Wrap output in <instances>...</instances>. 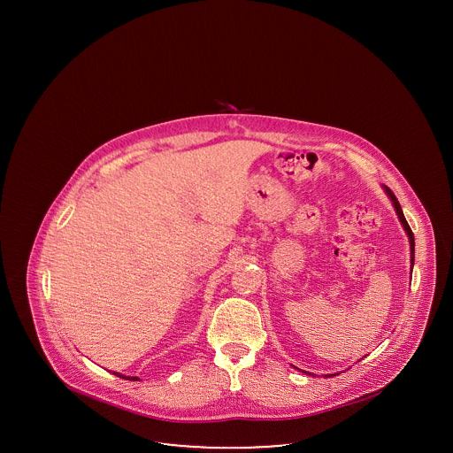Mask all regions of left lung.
I'll use <instances>...</instances> for the list:
<instances>
[{"label":"left lung","mask_w":453,"mask_h":453,"mask_svg":"<svg viewBox=\"0 0 453 453\" xmlns=\"http://www.w3.org/2000/svg\"><path fill=\"white\" fill-rule=\"evenodd\" d=\"M386 192H388V196H390V200H392V203H394V209H395V212H397V217H399V220H401V224H403V227H404V231L408 233V236H410L411 242V257H412V263H414V234H412V231H411L410 224H408V220H406V217L403 214V209H401V203L397 202V198H395V195L392 194V190L386 187ZM327 377V375H326ZM329 377H333V375H329Z\"/></svg>","instance_id":"1"}]
</instances>
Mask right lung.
<instances>
[{"label": "right lung", "instance_id": "right-lung-1", "mask_svg": "<svg viewBox=\"0 0 453 453\" xmlns=\"http://www.w3.org/2000/svg\"><path fill=\"white\" fill-rule=\"evenodd\" d=\"M117 375H119V377H122L120 373H117ZM124 379H126V377H124ZM127 379H129V380H137V377H134V379H130V377H127Z\"/></svg>", "mask_w": 453, "mask_h": 453}]
</instances>
